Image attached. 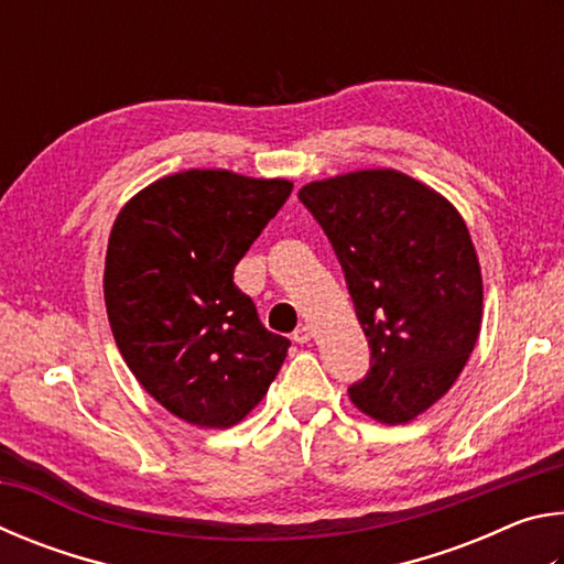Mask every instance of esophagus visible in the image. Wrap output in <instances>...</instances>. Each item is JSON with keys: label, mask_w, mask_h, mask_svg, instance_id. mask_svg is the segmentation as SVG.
<instances>
[{"label": "esophagus", "mask_w": 564, "mask_h": 564, "mask_svg": "<svg viewBox=\"0 0 564 564\" xmlns=\"http://www.w3.org/2000/svg\"><path fill=\"white\" fill-rule=\"evenodd\" d=\"M313 338V330H311V326H299L293 330V340L295 343H308Z\"/></svg>", "instance_id": "34e87169"}]
</instances>
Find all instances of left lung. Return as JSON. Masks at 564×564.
Masks as SVG:
<instances>
[{"label": "left lung", "mask_w": 564, "mask_h": 564, "mask_svg": "<svg viewBox=\"0 0 564 564\" xmlns=\"http://www.w3.org/2000/svg\"><path fill=\"white\" fill-rule=\"evenodd\" d=\"M299 198L326 231L370 346L348 388L378 423H410L460 376L482 323V275L457 208L393 169L311 181Z\"/></svg>", "instance_id": "8db88e82"}]
</instances>
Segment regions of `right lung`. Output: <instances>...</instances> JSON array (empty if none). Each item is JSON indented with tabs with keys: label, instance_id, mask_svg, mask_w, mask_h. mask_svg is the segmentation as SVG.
<instances>
[{
	"label": "right lung",
	"instance_id": "add662e5",
	"mask_svg": "<svg viewBox=\"0 0 564 564\" xmlns=\"http://www.w3.org/2000/svg\"><path fill=\"white\" fill-rule=\"evenodd\" d=\"M285 178L188 169L113 221L104 301L147 393L198 427H231L269 393L291 340L265 330L234 269L291 196Z\"/></svg>",
	"mask_w": 564,
	"mask_h": 564
}]
</instances>
